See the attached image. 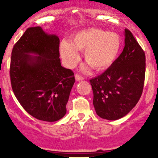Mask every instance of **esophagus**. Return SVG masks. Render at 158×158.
Returning <instances> with one entry per match:
<instances>
[{
    "label": "esophagus",
    "mask_w": 158,
    "mask_h": 158,
    "mask_svg": "<svg viewBox=\"0 0 158 158\" xmlns=\"http://www.w3.org/2000/svg\"><path fill=\"white\" fill-rule=\"evenodd\" d=\"M75 78H76V81H80V80H82V79H84V78L79 74L75 75Z\"/></svg>",
    "instance_id": "obj_1"
}]
</instances>
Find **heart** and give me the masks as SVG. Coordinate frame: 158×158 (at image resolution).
I'll return each mask as SVG.
<instances>
[{
    "instance_id": "heart-1",
    "label": "heart",
    "mask_w": 158,
    "mask_h": 158,
    "mask_svg": "<svg viewBox=\"0 0 158 158\" xmlns=\"http://www.w3.org/2000/svg\"><path fill=\"white\" fill-rule=\"evenodd\" d=\"M122 47L118 33L98 28L81 30L73 36L70 43L63 40L60 54L66 66L73 68L79 61L77 51H84L85 61L95 70L108 69L114 63Z\"/></svg>"
}]
</instances>
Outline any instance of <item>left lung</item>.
<instances>
[{
  "instance_id": "obj_1",
  "label": "left lung",
  "mask_w": 158,
  "mask_h": 158,
  "mask_svg": "<svg viewBox=\"0 0 158 158\" xmlns=\"http://www.w3.org/2000/svg\"><path fill=\"white\" fill-rule=\"evenodd\" d=\"M125 47L102 74L90 79L96 114L107 120L126 115L139 101L145 78V54L131 32L125 30Z\"/></svg>"
}]
</instances>
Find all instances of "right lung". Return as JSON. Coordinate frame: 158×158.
Instances as JSON below:
<instances>
[{"mask_svg":"<svg viewBox=\"0 0 158 158\" xmlns=\"http://www.w3.org/2000/svg\"><path fill=\"white\" fill-rule=\"evenodd\" d=\"M59 47L58 36L35 27L27 29L11 53L13 92L27 112L45 122H56L66 114L75 82L73 72L61 66Z\"/></svg>","mask_w":158,"mask_h":158,"instance_id":"add662e5","label":"right lung"}]
</instances>
